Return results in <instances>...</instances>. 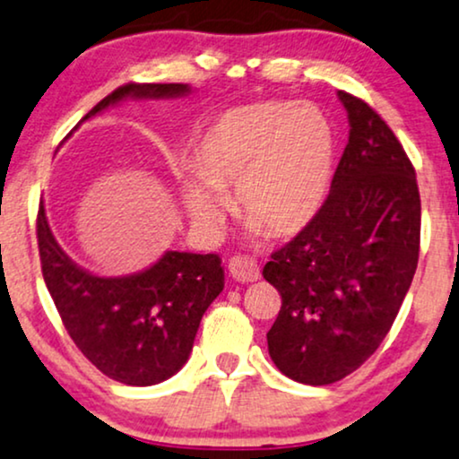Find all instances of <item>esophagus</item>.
Returning <instances> with one entry per match:
<instances>
[{
	"mask_svg": "<svg viewBox=\"0 0 459 459\" xmlns=\"http://www.w3.org/2000/svg\"><path fill=\"white\" fill-rule=\"evenodd\" d=\"M229 275L241 283H249V281L260 280V269L256 260L246 258V256H235L229 260Z\"/></svg>",
	"mask_w": 459,
	"mask_h": 459,
	"instance_id": "34e87169",
	"label": "esophagus"
}]
</instances>
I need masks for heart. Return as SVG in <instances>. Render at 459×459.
I'll use <instances>...</instances> for the list:
<instances>
[{
	"label": "heart",
	"mask_w": 459,
	"mask_h": 459,
	"mask_svg": "<svg viewBox=\"0 0 459 459\" xmlns=\"http://www.w3.org/2000/svg\"><path fill=\"white\" fill-rule=\"evenodd\" d=\"M333 162V126L320 108L258 101L229 109L205 131L179 190L199 226L220 224L233 190L235 212L254 233L283 239L320 213Z\"/></svg>",
	"instance_id": "1"
}]
</instances>
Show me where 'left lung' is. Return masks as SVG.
I'll list each match as a JSON object with an SVG mask.
<instances>
[{"label": "left lung", "mask_w": 459, "mask_h": 459, "mask_svg": "<svg viewBox=\"0 0 459 459\" xmlns=\"http://www.w3.org/2000/svg\"><path fill=\"white\" fill-rule=\"evenodd\" d=\"M339 100L350 139L328 199L263 269L281 294L269 356L307 385L334 384L373 356L420 258L421 201L409 156L368 103L343 91Z\"/></svg>", "instance_id": "obj_1"}]
</instances>
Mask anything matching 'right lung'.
<instances>
[{"mask_svg": "<svg viewBox=\"0 0 459 459\" xmlns=\"http://www.w3.org/2000/svg\"><path fill=\"white\" fill-rule=\"evenodd\" d=\"M188 92V84H125L82 123L125 100H171ZM38 247L46 288L75 347L125 385H156L176 375L193 351L203 313L224 288L216 254L171 249L133 275H95L75 264L55 239L44 203L38 212Z\"/></svg>", "mask_w": 459, "mask_h": 459, "instance_id": "obj_1", "label": "right lung"}]
</instances>
